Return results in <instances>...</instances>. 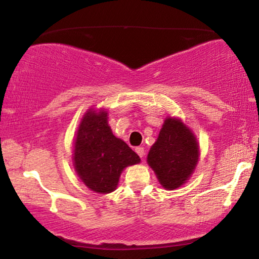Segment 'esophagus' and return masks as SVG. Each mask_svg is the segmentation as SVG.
<instances>
[{"label":"esophagus","instance_id":"1","mask_svg":"<svg viewBox=\"0 0 259 259\" xmlns=\"http://www.w3.org/2000/svg\"><path fill=\"white\" fill-rule=\"evenodd\" d=\"M136 152H137L138 155H139L140 158H143L144 155H145V150H144V147H137V148H136Z\"/></svg>","mask_w":259,"mask_h":259}]
</instances>
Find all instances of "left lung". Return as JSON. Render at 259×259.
<instances>
[{
	"label": "left lung",
	"mask_w": 259,
	"mask_h": 259,
	"mask_svg": "<svg viewBox=\"0 0 259 259\" xmlns=\"http://www.w3.org/2000/svg\"><path fill=\"white\" fill-rule=\"evenodd\" d=\"M199 154V144L192 130L182 119L168 116L150 148L147 164L165 190H177L193 175Z\"/></svg>",
	"instance_id": "obj_1"
}]
</instances>
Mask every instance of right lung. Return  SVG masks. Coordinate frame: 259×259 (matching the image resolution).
<instances>
[{"mask_svg":"<svg viewBox=\"0 0 259 259\" xmlns=\"http://www.w3.org/2000/svg\"><path fill=\"white\" fill-rule=\"evenodd\" d=\"M139 162V155L113 134L105 108L86 111L74 139L73 165L88 189L101 194L113 192L123 169Z\"/></svg>","mask_w":259,"mask_h":259,"instance_id":"add662e5","label":"right lung"}]
</instances>
